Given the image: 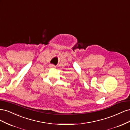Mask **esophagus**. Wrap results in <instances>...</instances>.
<instances>
[{
  "label": "esophagus",
  "mask_w": 130,
  "mask_h": 130,
  "mask_svg": "<svg viewBox=\"0 0 130 130\" xmlns=\"http://www.w3.org/2000/svg\"><path fill=\"white\" fill-rule=\"evenodd\" d=\"M50 67L51 68H55V66L54 65H53V64L52 65H50Z\"/></svg>",
  "instance_id": "34e87169"
}]
</instances>
